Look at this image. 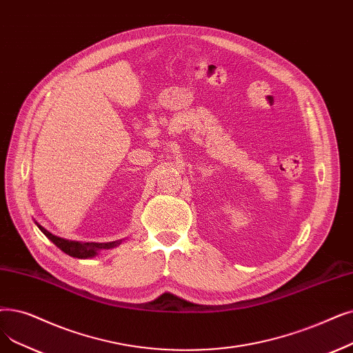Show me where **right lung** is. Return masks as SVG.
<instances>
[{
    "instance_id": "right-lung-1",
    "label": "right lung",
    "mask_w": 353,
    "mask_h": 353,
    "mask_svg": "<svg viewBox=\"0 0 353 353\" xmlns=\"http://www.w3.org/2000/svg\"><path fill=\"white\" fill-rule=\"evenodd\" d=\"M40 228V231L48 236L57 248L62 250L65 254L70 255V256H76V258H89L97 255V252L102 248H112L115 245H118L119 242H110V243H95V242H74V241H66L59 236L52 235L50 232L46 231L44 228H41L40 225H37Z\"/></svg>"
}]
</instances>
